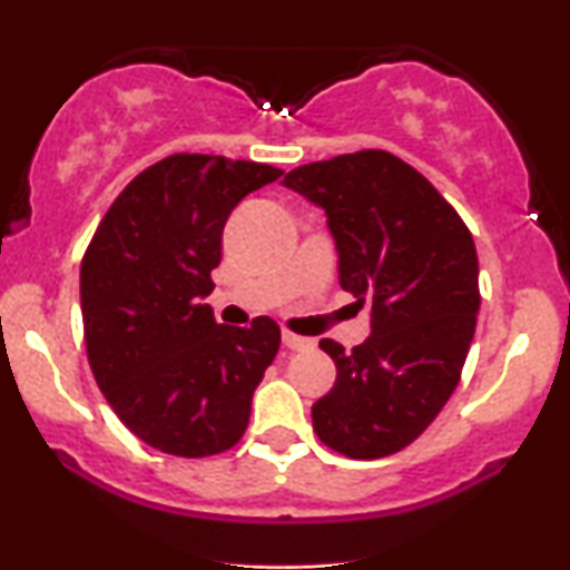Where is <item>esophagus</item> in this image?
<instances>
[{
	"label": "esophagus",
	"mask_w": 570,
	"mask_h": 570,
	"mask_svg": "<svg viewBox=\"0 0 570 570\" xmlns=\"http://www.w3.org/2000/svg\"><path fill=\"white\" fill-rule=\"evenodd\" d=\"M281 340H284V345L289 351H305V348H311V340L307 337H299V335H294V332H284V335H281Z\"/></svg>",
	"instance_id": "esophagus-1"
}]
</instances>
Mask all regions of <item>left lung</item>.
<instances>
[{
    "label": "left lung",
    "instance_id": "left-lung-1",
    "mask_svg": "<svg viewBox=\"0 0 570 570\" xmlns=\"http://www.w3.org/2000/svg\"><path fill=\"white\" fill-rule=\"evenodd\" d=\"M284 185L324 208L340 286L372 307V335L351 353L318 343L337 381L313 404V431L340 455H394L461 381L480 311L472 233L426 176L385 149L307 163Z\"/></svg>",
    "mask_w": 570,
    "mask_h": 570
}]
</instances>
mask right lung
I'll list each match as a JSON object with an SVG mask.
<instances>
[{
    "mask_svg": "<svg viewBox=\"0 0 570 570\" xmlns=\"http://www.w3.org/2000/svg\"><path fill=\"white\" fill-rule=\"evenodd\" d=\"M281 168L176 153L117 195L82 254L85 348L109 407L141 442L179 458L235 448L281 345L273 318L214 322L222 230Z\"/></svg>",
    "mask_w": 570,
    "mask_h": 570,
    "instance_id": "add662e5",
    "label": "right lung"
}]
</instances>
